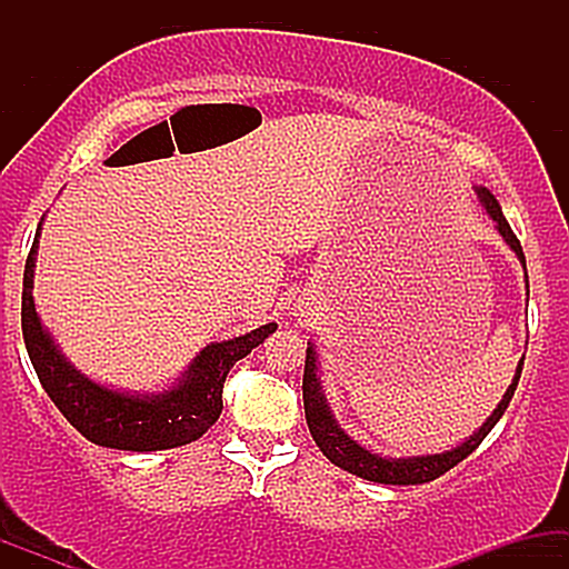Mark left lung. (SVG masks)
I'll use <instances>...</instances> for the list:
<instances>
[{
    "mask_svg": "<svg viewBox=\"0 0 569 569\" xmlns=\"http://www.w3.org/2000/svg\"><path fill=\"white\" fill-rule=\"evenodd\" d=\"M481 198V206L487 208V213L498 221V232L506 238V243L513 248L516 257L521 259V267L527 270L525 262V251H521L519 238H516L511 224H508L506 217L500 211V202L495 200V194L489 192L487 187L476 189ZM527 293H530V280H527ZM521 367H525V358L519 361L516 367V377L513 382L508 385L506 396L498 403V409L492 411V417L481 426L468 441H462L460 447L452 449V452H443V455H422V457H407V460H393V457H380V455H371L369 449H363L361 443H356L345 433L342 428L337 426L335 417H331L329 403H326L323 390H321V380H318V367H316V350L312 345H307V356H305V377H302V398H305V417H307V428H310L312 441L321 447V452L329 457L335 466L342 468V471L361 476L367 481H377V485H426V481L439 479L455 468L457 462L466 460L468 455L476 452L481 441L487 439V433L498 426V420L502 417V411L508 409L511 403L516 385H519L521 377Z\"/></svg>",
    "mask_w": 569,
    "mask_h": 569,
    "instance_id": "obj_1",
    "label": "left lung"
}]
</instances>
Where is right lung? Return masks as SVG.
Wrapping results in <instances>:
<instances>
[{"instance_id": "right-lung-1", "label": "right lung", "mask_w": 569, "mask_h": 569, "mask_svg": "<svg viewBox=\"0 0 569 569\" xmlns=\"http://www.w3.org/2000/svg\"><path fill=\"white\" fill-rule=\"evenodd\" d=\"M37 243L39 232L23 270L21 326L26 350H29L44 393L53 398V403L71 426L98 447L154 452V449L184 447V443L200 439L219 420L221 388H224L234 361L259 348L278 329L276 323H267L253 329L251 335L208 345L194 358L184 380L162 396L117 393V390L88 380L71 367L39 323L34 297H31Z\"/></svg>"}]
</instances>
